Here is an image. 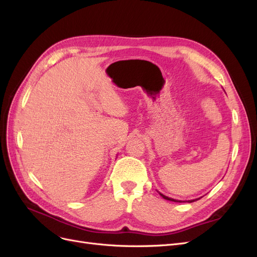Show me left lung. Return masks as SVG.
Segmentation results:
<instances>
[{"instance_id": "1", "label": "left lung", "mask_w": 257, "mask_h": 257, "mask_svg": "<svg viewBox=\"0 0 257 257\" xmlns=\"http://www.w3.org/2000/svg\"><path fill=\"white\" fill-rule=\"evenodd\" d=\"M160 193V192H159ZM160 195L164 198V199H166V200H172V201H175V203H185V201H182V200H177V199H174V198H170V197H167V196H165V195H163L162 193H160ZM199 198H196V199H192V200H188V203H193V201H195V200H198Z\"/></svg>"}]
</instances>
